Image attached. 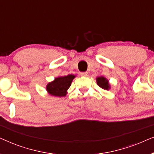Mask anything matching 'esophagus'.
Masks as SVG:
<instances>
[{
    "mask_svg": "<svg viewBox=\"0 0 154 154\" xmlns=\"http://www.w3.org/2000/svg\"><path fill=\"white\" fill-rule=\"evenodd\" d=\"M81 75H82V76H88V72H81Z\"/></svg>",
    "mask_w": 154,
    "mask_h": 154,
    "instance_id": "34e87169",
    "label": "esophagus"
}]
</instances>
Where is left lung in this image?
<instances>
[{
  "label": "left lung",
  "instance_id": "8db88e82",
  "mask_svg": "<svg viewBox=\"0 0 154 154\" xmlns=\"http://www.w3.org/2000/svg\"><path fill=\"white\" fill-rule=\"evenodd\" d=\"M97 84L98 86H100L101 88L104 90H110L111 89V85L109 84V81L108 79L104 76H100L96 78Z\"/></svg>",
  "mask_w": 154,
  "mask_h": 154
}]
</instances>
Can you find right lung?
Here are the masks:
<instances>
[{"label":"right lung","mask_w":154,"mask_h":154,"mask_svg":"<svg viewBox=\"0 0 154 154\" xmlns=\"http://www.w3.org/2000/svg\"><path fill=\"white\" fill-rule=\"evenodd\" d=\"M75 75L69 74L65 76H58L48 83L46 90L48 94L53 97H62L67 94V90L71 86V82L75 79Z\"/></svg>","instance_id":"add662e5"}]
</instances>
